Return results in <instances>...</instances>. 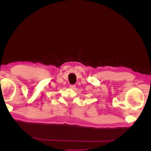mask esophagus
Listing matches in <instances>:
<instances>
[{
    "mask_svg": "<svg viewBox=\"0 0 151 151\" xmlns=\"http://www.w3.org/2000/svg\"><path fill=\"white\" fill-rule=\"evenodd\" d=\"M69 87H70L71 89H74L75 87H76V85L75 84H70Z\"/></svg>",
    "mask_w": 151,
    "mask_h": 151,
    "instance_id": "obj_1",
    "label": "esophagus"
}]
</instances>
